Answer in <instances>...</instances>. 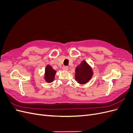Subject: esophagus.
Returning <instances> with one entry per match:
<instances>
[{"mask_svg":"<svg viewBox=\"0 0 133 133\" xmlns=\"http://www.w3.org/2000/svg\"><path fill=\"white\" fill-rule=\"evenodd\" d=\"M63 70H65V71H66V70H68V66H63Z\"/></svg>","mask_w":133,"mask_h":133,"instance_id":"1","label":"esophagus"}]
</instances>
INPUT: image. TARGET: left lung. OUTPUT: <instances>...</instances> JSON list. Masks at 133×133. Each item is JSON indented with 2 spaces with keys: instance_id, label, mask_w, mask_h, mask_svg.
<instances>
[{
  "instance_id": "1",
  "label": "left lung",
  "mask_w": 133,
  "mask_h": 133,
  "mask_svg": "<svg viewBox=\"0 0 133 133\" xmlns=\"http://www.w3.org/2000/svg\"><path fill=\"white\" fill-rule=\"evenodd\" d=\"M75 79L78 83L85 84L91 79L93 75L92 68L85 60H83L75 68Z\"/></svg>"
}]
</instances>
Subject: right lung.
Masks as SVG:
<instances>
[{"label":"right lung","instance_id":"add662e5","mask_svg":"<svg viewBox=\"0 0 133 133\" xmlns=\"http://www.w3.org/2000/svg\"><path fill=\"white\" fill-rule=\"evenodd\" d=\"M56 73H57V71L55 70L50 65H47L45 69L44 77L45 81L48 83L53 82L54 80Z\"/></svg>","mask_w":133,"mask_h":133}]
</instances>
